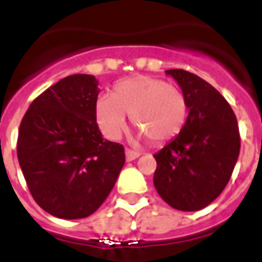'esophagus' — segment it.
Returning a JSON list of instances; mask_svg holds the SVG:
<instances>
[{
  "label": "esophagus",
  "mask_w": 262,
  "mask_h": 262,
  "mask_svg": "<svg viewBox=\"0 0 262 262\" xmlns=\"http://www.w3.org/2000/svg\"><path fill=\"white\" fill-rule=\"evenodd\" d=\"M126 160L127 161H133V160H136L139 156H140V153L139 151H135V150H130V148H126Z\"/></svg>",
  "instance_id": "1"
}]
</instances>
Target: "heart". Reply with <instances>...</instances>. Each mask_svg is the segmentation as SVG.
Returning a JSON list of instances; mask_svg holds the SVG:
<instances>
[{
	"label": "heart",
	"instance_id": "1",
	"mask_svg": "<svg viewBox=\"0 0 262 262\" xmlns=\"http://www.w3.org/2000/svg\"><path fill=\"white\" fill-rule=\"evenodd\" d=\"M153 143L176 137L187 123L189 106L181 88L151 75H136L118 82L111 95L95 103L99 129L109 139L120 136L127 115Z\"/></svg>",
	"mask_w": 262,
	"mask_h": 262
}]
</instances>
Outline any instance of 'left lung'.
Returning a JSON list of instances; mask_svg holds the SVG:
<instances>
[{"instance_id": "obj_1", "label": "left lung", "mask_w": 262, "mask_h": 262, "mask_svg": "<svg viewBox=\"0 0 262 262\" xmlns=\"http://www.w3.org/2000/svg\"><path fill=\"white\" fill-rule=\"evenodd\" d=\"M189 106L187 123L154 154V187L170 206L201 210L225 189L240 153L236 115L217 90L181 69L167 70Z\"/></svg>"}]
</instances>
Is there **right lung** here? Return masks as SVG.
<instances>
[{
	"label": "right lung",
	"mask_w": 262,
	"mask_h": 262,
	"mask_svg": "<svg viewBox=\"0 0 262 262\" xmlns=\"http://www.w3.org/2000/svg\"><path fill=\"white\" fill-rule=\"evenodd\" d=\"M98 92L94 75H69L42 92L20 122L16 151L28 188L60 219L94 213L125 164L123 146L99 132Z\"/></svg>",
	"instance_id": "1"
}]
</instances>
